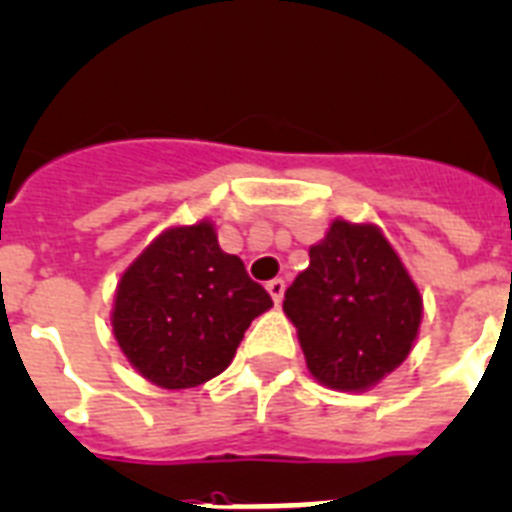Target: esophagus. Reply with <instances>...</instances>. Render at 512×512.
<instances>
[{
  "label": "esophagus",
  "instance_id": "esophagus-1",
  "mask_svg": "<svg viewBox=\"0 0 512 512\" xmlns=\"http://www.w3.org/2000/svg\"><path fill=\"white\" fill-rule=\"evenodd\" d=\"M266 290H269V295H272V301L280 306L282 295H285V280H280V277H277V280H269L266 282Z\"/></svg>",
  "mask_w": 512,
  "mask_h": 512
}]
</instances>
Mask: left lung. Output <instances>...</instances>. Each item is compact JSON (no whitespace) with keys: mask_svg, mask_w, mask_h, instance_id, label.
I'll return each mask as SVG.
<instances>
[{"mask_svg":"<svg viewBox=\"0 0 512 512\" xmlns=\"http://www.w3.org/2000/svg\"><path fill=\"white\" fill-rule=\"evenodd\" d=\"M285 290L306 366L329 390L363 392L413 350L424 301L377 225L335 219Z\"/></svg>","mask_w":512,"mask_h":512,"instance_id":"obj_1","label":"left lung"}]
</instances>
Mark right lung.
<instances>
[{"mask_svg":"<svg viewBox=\"0 0 512 512\" xmlns=\"http://www.w3.org/2000/svg\"><path fill=\"white\" fill-rule=\"evenodd\" d=\"M272 298L225 253L209 219L170 227L122 272L114 340L143 379L164 390L209 382L227 369Z\"/></svg>","mask_w":512,"mask_h":512,"instance_id":"1","label":"right lung"}]
</instances>
